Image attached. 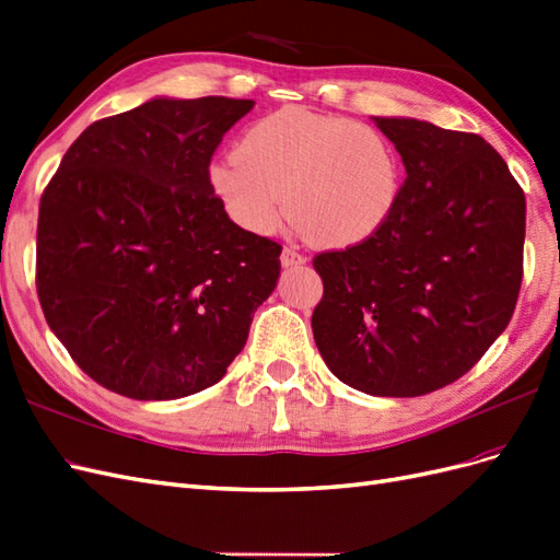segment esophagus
<instances>
[{
  "mask_svg": "<svg viewBox=\"0 0 560 560\" xmlns=\"http://www.w3.org/2000/svg\"><path fill=\"white\" fill-rule=\"evenodd\" d=\"M280 264H282L284 268L303 266V264H306V257H303V254H299V252H296V249H292V247H284V249H282V254H280Z\"/></svg>",
  "mask_w": 560,
  "mask_h": 560,
  "instance_id": "obj_1",
  "label": "esophagus"
}]
</instances>
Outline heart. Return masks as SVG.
<instances>
[{
  "instance_id": "obj_1",
  "label": "heart",
  "mask_w": 560,
  "mask_h": 560,
  "mask_svg": "<svg viewBox=\"0 0 560 560\" xmlns=\"http://www.w3.org/2000/svg\"><path fill=\"white\" fill-rule=\"evenodd\" d=\"M210 184L235 224L270 233L284 214L319 247L362 245L393 217L401 163L362 121L282 107L254 121L238 151L210 165Z\"/></svg>"
}]
</instances>
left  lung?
I'll return each instance as SVG.
<instances>
[{
  "label": "left lung",
  "instance_id": "8db88e82",
  "mask_svg": "<svg viewBox=\"0 0 560 560\" xmlns=\"http://www.w3.org/2000/svg\"><path fill=\"white\" fill-rule=\"evenodd\" d=\"M406 179L362 245L317 254L313 336L331 374L374 397H420L477 364L506 329L523 276L525 196L479 135L374 116Z\"/></svg>",
  "mask_w": 560,
  "mask_h": 560
}]
</instances>
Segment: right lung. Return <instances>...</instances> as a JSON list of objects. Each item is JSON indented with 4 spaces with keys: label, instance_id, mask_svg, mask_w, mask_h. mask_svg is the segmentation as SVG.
Wrapping results in <instances>:
<instances>
[{
    "label": "right lung",
    "instance_id": "obj_1",
    "mask_svg": "<svg viewBox=\"0 0 560 560\" xmlns=\"http://www.w3.org/2000/svg\"><path fill=\"white\" fill-rule=\"evenodd\" d=\"M254 107L151 97L91 124L46 186L37 292L81 371L130 399H179L224 378L280 252L231 222L210 161Z\"/></svg>",
    "mask_w": 560,
    "mask_h": 560
}]
</instances>
